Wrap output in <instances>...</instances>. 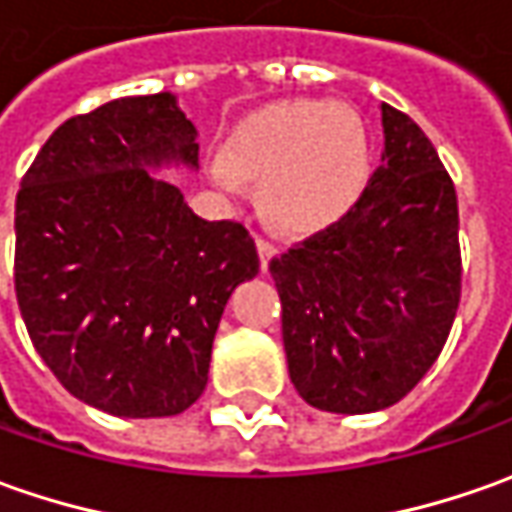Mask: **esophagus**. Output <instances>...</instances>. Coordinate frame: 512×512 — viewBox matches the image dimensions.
<instances>
[{
    "instance_id": "obj_1",
    "label": "esophagus",
    "mask_w": 512,
    "mask_h": 512,
    "mask_svg": "<svg viewBox=\"0 0 512 512\" xmlns=\"http://www.w3.org/2000/svg\"><path fill=\"white\" fill-rule=\"evenodd\" d=\"M274 252H277V249H274L272 240L263 238V235H257V255H260V266H263V269L269 266V260L274 257Z\"/></svg>"
}]
</instances>
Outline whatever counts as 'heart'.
I'll list each match as a JSON object with an SVG mask.
<instances>
[{"mask_svg":"<svg viewBox=\"0 0 512 512\" xmlns=\"http://www.w3.org/2000/svg\"><path fill=\"white\" fill-rule=\"evenodd\" d=\"M368 141L360 115L317 98L280 101L252 115L209 158L212 181L229 192L240 178L260 184V209L277 229L311 235L360 195Z\"/></svg>","mask_w":512,"mask_h":512,"instance_id":"b5f03b06","label":"heart"}]
</instances>
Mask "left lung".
<instances>
[{
	"label": "left lung",
	"instance_id": "left-lung-1",
	"mask_svg": "<svg viewBox=\"0 0 512 512\" xmlns=\"http://www.w3.org/2000/svg\"><path fill=\"white\" fill-rule=\"evenodd\" d=\"M382 135L360 201L269 263L291 382L331 414H371L405 397L442 354L462 294L448 169L391 104Z\"/></svg>",
	"mask_w": 512,
	"mask_h": 512
}]
</instances>
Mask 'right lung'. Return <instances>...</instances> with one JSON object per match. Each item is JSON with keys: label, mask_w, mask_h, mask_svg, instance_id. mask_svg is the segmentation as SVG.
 <instances>
[{"label": "right lung", "mask_w": 512, "mask_h": 512, "mask_svg": "<svg viewBox=\"0 0 512 512\" xmlns=\"http://www.w3.org/2000/svg\"><path fill=\"white\" fill-rule=\"evenodd\" d=\"M172 93L115 98L67 118L16 195V300L64 388L127 419L201 397L215 331L260 269L243 223L203 221L161 164L198 167Z\"/></svg>", "instance_id": "1"}]
</instances>
